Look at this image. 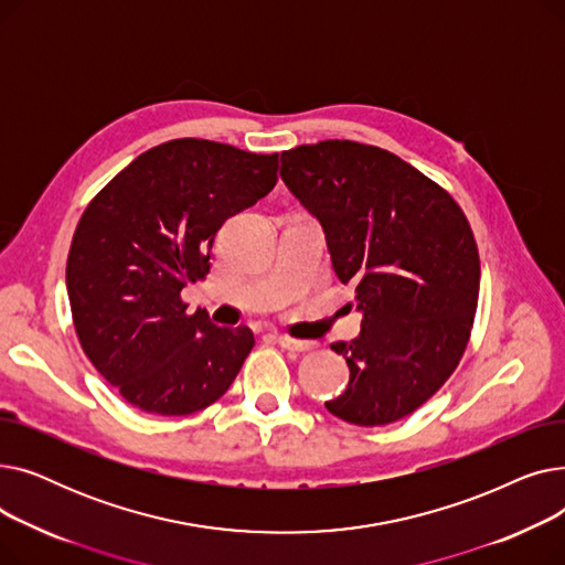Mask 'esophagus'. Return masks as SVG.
Returning a JSON list of instances; mask_svg holds the SVG:
<instances>
[{"label": "esophagus", "mask_w": 565, "mask_h": 565, "mask_svg": "<svg viewBox=\"0 0 565 565\" xmlns=\"http://www.w3.org/2000/svg\"><path fill=\"white\" fill-rule=\"evenodd\" d=\"M277 341H279L281 348L292 350V352H307V350L316 348L313 341H300V339H292V337H277Z\"/></svg>", "instance_id": "34e87169"}]
</instances>
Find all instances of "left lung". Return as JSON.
<instances>
[{"label": "left lung", "instance_id": "left-lung-1", "mask_svg": "<svg viewBox=\"0 0 565 565\" xmlns=\"http://www.w3.org/2000/svg\"><path fill=\"white\" fill-rule=\"evenodd\" d=\"M281 178L364 311L362 334L332 345L350 382L324 407L354 426L394 424L441 390L469 343L481 284L469 220L433 178L371 143L295 146Z\"/></svg>", "mask_w": 565, "mask_h": 565}]
</instances>
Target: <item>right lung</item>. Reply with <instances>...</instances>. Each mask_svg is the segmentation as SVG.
<instances>
[{
    "instance_id": "right-lung-1",
    "label": "right lung",
    "mask_w": 565,
    "mask_h": 565,
    "mask_svg": "<svg viewBox=\"0 0 565 565\" xmlns=\"http://www.w3.org/2000/svg\"><path fill=\"white\" fill-rule=\"evenodd\" d=\"M279 153L207 139L148 148L92 199L66 263L79 345L126 403L185 417L226 394L254 334L188 313L220 226L277 183Z\"/></svg>"
}]
</instances>
